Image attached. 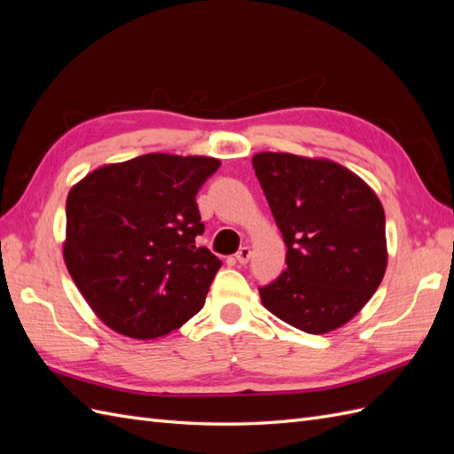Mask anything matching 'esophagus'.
Here are the masks:
<instances>
[{"instance_id":"1","label":"esophagus","mask_w":454,"mask_h":454,"mask_svg":"<svg viewBox=\"0 0 454 454\" xmlns=\"http://www.w3.org/2000/svg\"><path fill=\"white\" fill-rule=\"evenodd\" d=\"M235 257H237V261H239L240 265H246L250 261V257H252V250L248 248V246H242V248L237 252Z\"/></svg>"}]
</instances>
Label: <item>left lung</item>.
<instances>
[{
    "mask_svg": "<svg viewBox=\"0 0 454 454\" xmlns=\"http://www.w3.org/2000/svg\"><path fill=\"white\" fill-rule=\"evenodd\" d=\"M286 242V270L259 287L261 303L301 332L347 324L387 270L382 204L362 177L325 159L257 153L252 159Z\"/></svg>",
    "mask_w": 454,
    "mask_h": 454,
    "instance_id": "1",
    "label": "left lung"
}]
</instances>
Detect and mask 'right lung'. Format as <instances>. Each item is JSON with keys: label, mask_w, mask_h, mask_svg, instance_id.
I'll use <instances>...</instances> for the list:
<instances>
[{"label": "right lung", "mask_w": 454, "mask_h": 454, "mask_svg": "<svg viewBox=\"0 0 454 454\" xmlns=\"http://www.w3.org/2000/svg\"><path fill=\"white\" fill-rule=\"evenodd\" d=\"M219 164L147 153L106 164L72 187L66 267L114 332L157 339L204 307L222 261L195 246L204 232L195 197Z\"/></svg>", "instance_id": "1"}]
</instances>
